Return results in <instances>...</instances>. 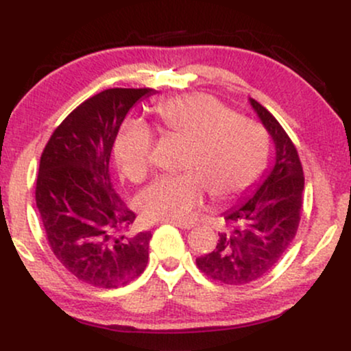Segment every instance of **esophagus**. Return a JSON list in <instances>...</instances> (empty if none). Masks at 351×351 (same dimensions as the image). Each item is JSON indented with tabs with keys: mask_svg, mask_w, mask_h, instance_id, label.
Returning <instances> with one entry per match:
<instances>
[{
	"mask_svg": "<svg viewBox=\"0 0 351 351\" xmlns=\"http://www.w3.org/2000/svg\"><path fill=\"white\" fill-rule=\"evenodd\" d=\"M168 224H173V226L181 228V229H191L195 224L189 223V221H167Z\"/></svg>",
	"mask_w": 351,
	"mask_h": 351,
	"instance_id": "34e87169",
	"label": "esophagus"
}]
</instances>
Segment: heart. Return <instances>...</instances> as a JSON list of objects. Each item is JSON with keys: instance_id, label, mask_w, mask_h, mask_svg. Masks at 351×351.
I'll return each mask as SVG.
<instances>
[{"instance_id": "1", "label": "heart", "mask_w": 351, "mask_h": 351, "mask_svg": "<svg viewBox=\"0 0 351 351\" xmlns=\"http://www.w3.org/2000/svg\"><path fill=\"white\" fill-rule=\"evenodd\" d=\"M158 132L186 142L181 170L152 183L138 198L147 219H188L203 206L206 193L215 199L239 196L263 175L269 160V136L259 123L237 117L219 99L188 94L158 100L153 107ZM153 136L140 122L120 127L114 158L120 175L132 183L147 178Z\"/></svg>"}]
</instances>
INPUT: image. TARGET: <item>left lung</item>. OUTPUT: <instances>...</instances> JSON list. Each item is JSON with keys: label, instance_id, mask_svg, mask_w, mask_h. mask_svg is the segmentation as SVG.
Masks as SVG:
<instances>
[{"label": "left lung", "instance_id": "obj_1", "mask_svg": "<svg viewBox=\"0 0 351 351\" xmlns=\"http://www.w3.org/2000/svg\"><path fill=\"white\" fill-rule=\"evenodd\" d=\"M251 106L276 143V163L239 206L224 213L229 229L219 232L215 251L196 259L209 279L244 285L265 276L297 234L302 211L304 170L291 136L257 100Z\"/></svg>", "mask_w": 351, "mask_h": 351}]
</instances>
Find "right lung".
I'll list each match as a JSON object with an SVG mask.
<instances>
[{"instance_id": "right-lung-1", "label": "right lung", "mask_w": 351, "mask_h": 351, "mask_svg": "<svg viewBox=\"0 0 351 351\" xmlns=\"http://www.w3.org/2000/svg\"><path fill=\"white\" fill-rule=\"evenodd\" d=\"M153 88H107L84 100L44 147L36 180L47 243L58 261L92 287L130 284L148 264L152 232L130 234L135 221L110 180L117 132L136 100Z\"/></svg>"}]
</instances>
